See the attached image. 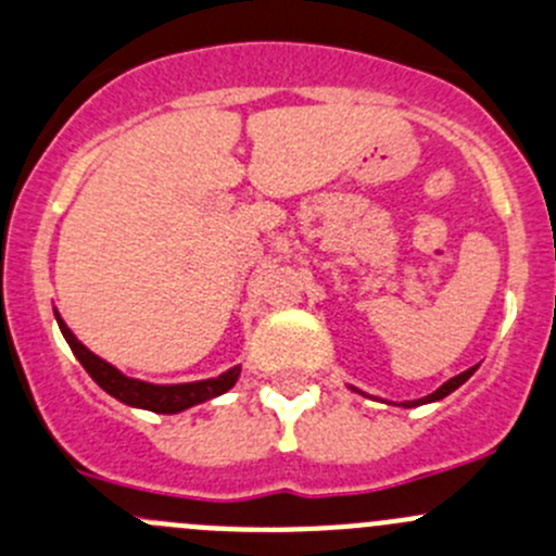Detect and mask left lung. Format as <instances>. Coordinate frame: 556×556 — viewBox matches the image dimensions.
Wrapping results in <instances>:
<instances>
[{
  "mask_svg": "<svg viewBox=\"0 0 556 556\" xmlns=\"http://www.w3.org/2000/svg\"><path fill=\"white\" fill-rule=\"evenodd\" d=\"M475 368H478V366H475ZM475 368H467V371H464V374H458V377L447 379V382L442 384V388H437V390H433V393L422 395V399H415V401H399V404H395V401H384V404L404 406V409H415V406H422V404H433V401H442V399H445V395H451L453 390H458V388H462V384L467 382L469 377H472V374H475ZM349 390H354V393H361V395H368V393H363V390L352 388V384H349ZM368 399H371V395H368Z\"/></svg>",
  "mask_w": 556,
  "mask_h": 556,
  "instance_id": "left-lung-1",
  "label": "left lung"
}]
</instances>
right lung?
<instances>
[{"label":"right lung","mask_w":556,"mask_h":556,"mask_svg":"<svg viewBox=\"0 0 556 556\" xmlns=\"http://www.w3.org/2000/svg\"><path fill=\"white\" fill-rule=\"evenodd\" d=\"M54 316L62 336H65L67 346L73 349V354L78 357L84 371H87L89 377L105 390V393L114 395V399L123 401V404L136 406V409H150V412H157V415H177V412L190 409V406L195 404L218 399V395H224L226 390L235 388V382L240 379L242 366H231L229 371L218 374V377L213 379H199V382H179V384H152V382H141V379H134V377H125L119 368H114L111 363H105L103 357L89 352V349L73 336V330L65 325V319H62L56 308H54Z\"/></svg>","instance_id":"1"}]
</instances>
